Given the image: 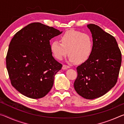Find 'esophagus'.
Wrapping results in <instances>:
<instances>
[{
    "label": "esophagus",
    "mask_w": 124,
    "mask_h": 124,
    "mask_svg": "<svg viewBox=\"0 0 124 124\" xmlns=\"http://www.w3.org/2000/svg\"><path fill=\"white\" fill-rule=\"evenodd\" d=\"M70 68V67L68 66H67V65H63L62 66V70H67V69H68Z\"/></svg>",
    "instance_id": "34e87169"
}]
</instances>
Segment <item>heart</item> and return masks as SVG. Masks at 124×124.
<instances>
[{
    "instance_id": "1",
    "label": "heart",
    "mask_w": 124,
    "mask_h": 124,
    "mask_svg": "<svg viewBox=\"0 0 124 124\" xmlns=\"http://www.w3.org/2000/svg\"><path fill=\"white\" fill-rule=\"evenodd\" d=\"M61 42L54 40L50 45L52 54L58 60H62L68 52L69 61L82 63L89 59L93 51V40L87 33L68 31L61 37Z\"/></svg>"
}]
</instances>
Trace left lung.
<instances>
[{"instance_id": "left-lung-1", "label": "left lung", "mask_w": 124, "mask_h": 124, "mask_svg": "<svg viewBox=\"0 0 124 124\" xmlns=\"http://www.w3.org/2000/svg\"><path fill=\"white\" fill-rule=\"evenodd\" d=\"M91 33L93 49L90 57L77 68L74 89L87 100L101 97L114 86L121 63L116 39L94 24L87 25Z\"/></svg>"}]
</instances>
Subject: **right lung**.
I'll use <instances>...</instances> for the list:
<instances>
[{
  "mask_svg": "<svg viewBox=\"0 0 124 124\" xmlns=\"http://www.w3.org/2000/svg\"><path fill=\"white\" fill-rule=\"evenodd\" d=\"M62 33L41 23L29 24L10 42L6 63L11 84L27 97H44L62 65L52 56L50 40Z\"/></svg>",
  "mask_w": 124,
  "mask_h": 124,
  "instance_id": "add662e5",
  "label": "right lung"
}]
</instances>
